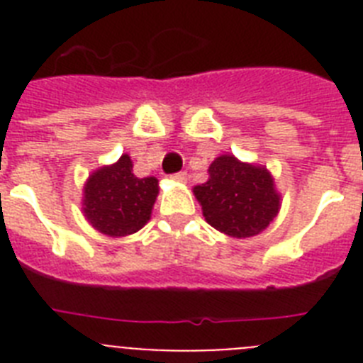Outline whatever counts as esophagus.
Instances as JSON below:
<instances>
[{"label":"esophagus","mask_w":363,"mask_h":363,"mask_svg":"<svg viewBox=\"0 0 363 363\" xmlns=\"http://www.w3.org/2000/svg\"><path fill=\"white\" fill-rule=\"evenodd\" d=\"M171 178L174 179V182H179V184H185V182H187V172H176Z\"/></svg>","instance_id":"esophagus-1"}]
</instances>
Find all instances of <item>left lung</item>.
<instances>
[{
  "label": "left lung",
  "instance_id": "left-lung-1",
  "mask_svg": "<svg viewBox=\"0 0 363 363\" xmlns=\"http://www.w3.org/2000/svg\"><path fill=\"white\" fill-rule=\"evenodd\" d=\"M209 225L233 238H251L267 229L280 194L265 167L221 154L211 163L209 179L192 189Z\"/></svg>",
  "mask_w": 363,
  "mask_h": 363
}]
</instances>
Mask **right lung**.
Here are the masks:
<instances>
[{
  "label": "right lung",
  "mask_w": 363,
  "mask_h": 363,
  "mask_svg": "<svg viewBox=\"0 0 363 363\" xmlns=\"http://www.w3.org/2000/svg\"><path fill=\"white\" fill-rule=\"evenodd\" d=\"M158 191V179L136 178L133 160L123 154L116 163L89 176L83 189V213L96 230L120 238L134 234L150 220Z\"/></svg>",
  "instance_id": "1"
}]
</instances>
